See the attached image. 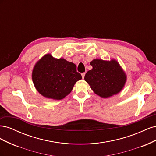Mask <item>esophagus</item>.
<instances>
[{
	"label": "esophagus",
	"mask_w": 156,
	"mask_h": 156,
	"mask_svg": "<svg viewBox=\"0 0 156 156\" xmlns=\"http://www.w3.org/2000/svg\"><path fill=\"white\" fill-rule=\"evenodd\" d=\"M81 75H82V77H83V79H84V75H85V73H81Z\"/></svg>",
	"instance_id": "34e87169"
}]
</instances>
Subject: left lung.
<instances>
[{"instance_id": "1", "label": "left lung", "mask_w": 156, "mask_h": 156, "mask_svg": "<svg viewBox=\"0 0 156 156\" xmlns=\"http://www.w3.org/2000/svg\"><path fill=\"white\" fill-rule=\"evenodd\" d=\"M90 65L92 69L87 72L84 80L94 92L102 98H108L121 91L126 75L116 60L94 59Z\"/></svg>"}]
</instances>
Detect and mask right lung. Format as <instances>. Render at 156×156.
I'll use <instances>...</instances> for the list:
<instances>
[{"label":"right lung","mask_w":156,"mask_h":156,"mask_svg":"<svg viewBox=\"0 0 156 156\" xmlns=\"http://www.w3.org/2000/svg\"><path fill=\"white\" fill-rule=\"evenodd\" d=\"M82 79L75 64L64 58L45 55L37 62L32 72L36 90L44 97L60 100L72 90L74 84Z\"/></svg>","instance_id":"1"}]
</instances>
